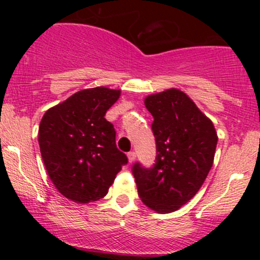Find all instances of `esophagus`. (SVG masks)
I'll return each instance as SVG.
<instances>
[{"label": "esophagus", "mask_w": 260, "mask_h": 260, "mask_svg": "<svg viewBox=\"0 0 260 260\" xmlns=\"http://www.w3.org/2000/svg\"><path fill=\"white\" fill-rule=\"evenodd\" d=\"M127 156H128V160H129V162H133L134 160H136V153H134V151H129V153L127 154Z\"/></svg>", "instance_id": "obj_1"}]
</instances>
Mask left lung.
<instances>
[{
	"mask_svg": "<svg viewBox=\"0 0 260 260\" xmlns=\"http://www.w3.org/2000/svg\"><path fill=\"white\" fill-rule=\"evenodd\" d=\"M144 104L154 117L157 155L153 169L133 166L138 196L151 210L172 213L204 183L214 162L217 133L210 118L180 89L148 95Z\"/></svg>",
	"mask_w": 260,
	"mask_h": 260,
	"instance_id": "1",
	"label": "left lung"
}]
</instances>
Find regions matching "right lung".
Masks as SVG:
<instances>
[{"mask_svg": "<svg viewBox=\"0 0 260 260\" xmlns=\"http://www.w3.org/2000/svg\"><path fill=\"white\" fill-rule=\"evenodd\" d=\"M120 95L121 90L106 86L83 89L41 118L39 145L45 168L56 189L70 201L86 204L104 198L128 162L105 118Z\"/></svg>", "mask_w": 260, "mask_h": 260, "instance_id": "right-lung-1", "label": "right lung"}]
</instances>
